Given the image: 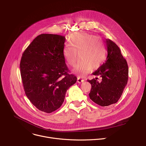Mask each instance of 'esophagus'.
<instances>
[{
	"label": "esophagus",
	"instance_id": "34e87169",
	"mask_svg": "<svg viewBox=\"0 0 146 146\" xmlns=\"http://www.w3.org/2000/svg\"><path fill=\"white\" fill-rule=\"evenodd\" d=\"M84 81V79H82V78H80V77H77V82H78V83H81L82 82H83Z\"/></svg>",
	"mask_w": 146,
	"mask_h": 146
}]
</instances>
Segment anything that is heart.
Listing matches in <instances>:
<instances>
[{
  "instance_id": "1",
  "label": "heart",
  "mask_w": 146,
  "mask_h": 146,
  "mask_svg": "<svg viewBox=\"0 0 146 146\" xmlns=\"http://www.w3.org/2000/svg\"><path fill=\"white\" fill-rule=\"evenodd\" d=\"M70 44L64 47L63 55L68 63L73 66L79 55L81 59L73 69L80 76L88 74L92 69L99 68L105 61L106 51L100 38L87 33H76L70 38Z\"/></svg>"
}]
</instances>
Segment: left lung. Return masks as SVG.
<instances>
[{
    "mask_svg": "<svg viewBox=\"0 0 146 146\" xmlns=\"http://www.w3.org/2000/svg\"><path fill=\"white\" fill-rule=\"evenodd\" d=\"M108 56L104 63L92 74L100 76L99 82L95 78L87 81L91 84L90 99L101 106L115 103L121 96L128 80V66L119 48L110 39H106Z\"/></svg>",
    "mask_w": 146,
    "mask_h": 146,
    "instance_id": "8db88e82",
    "label": "left lung"
}]
</instances>
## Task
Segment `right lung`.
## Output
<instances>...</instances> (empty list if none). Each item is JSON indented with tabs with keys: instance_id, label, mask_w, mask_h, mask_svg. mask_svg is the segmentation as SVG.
I'll return each mask as SVG.
<instances>
[{
	"instance_id": "1",
	"label": "right lung",
	"mask_w": 146,
	"mask_h": 146,
	"mask_svg": "<svg viewBox=\"0 0 146 146\" xmlns=\"http://www.w3.org/2000/svg\"><path fill=\"white\" fill-rule=\"evenodd\" d=\"M65 37L37 36L23 52L20 72L25 94L39 110L47 113L58 109L77 77L68 73L63 55Z\"/></svg>"
}]
</instances>
